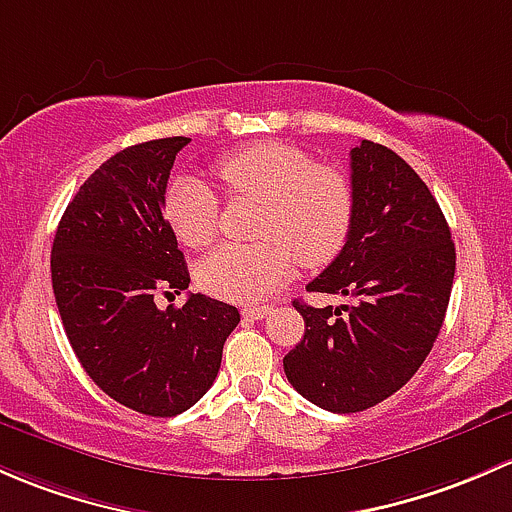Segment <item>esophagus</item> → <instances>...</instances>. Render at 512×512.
<instances>
[{
	"label": "esophagus",
	"instance_id": "esophagus-1",
	"mask_svg": "<svg viewBox=\"0 0 512 512\" xmlns=\"http://www.w3.org/2000/svg\"><path fill=\"white\" fill-rule=\"evenodd\" d=\"M271 305H244V308H241V313H244V318H249V320H261V318H266L268 313H271Z\"/></svg>",
	"mask_w": 512,
	"mask_h": 512
}]
</instances>
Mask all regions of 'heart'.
I'll use <instances>...</instances> for the list:
<instances>
[{
    "instance_id": "1",
    "label": "heart",
    "mask_w": 512,
    "mask_h": 512,
    "mask_svg": "<svg viewBox=\"0 0 512 512\" xmlns=\"http://www.w3.org/2000/svg\"><path fill=\"white\" fill-rule=\"evenodd\" d=\"M217 175L236 199L261 204L258 244L219 246L199 263V283L226 300H258L288 281L298 258L320 266L345 246L355 214L350 177L333 165H315L308 152L283 142H258L221 157ZM165 214L179 239L207 249L219 236L221 204L197 177H177Z\"/></svg>"
}]
</instances>
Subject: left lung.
Here are the masks:
<instances>
[{"mask_svg": "<svg viewBox=\"0 0 512 512\" xmlns=\"http://www.w3.org/2000/svg\"><path fill=\"white\" fill-rule=\"evenodd\" d=\"M350 170V234L308 291L352 295L355 305L293 300L305 335L283 357L295 392L337 414L365 412L414 377L444 325L456 273L444 212L397 152L362 140Z\"/></svg>", "mask_w": 512, "mask_h": 512, "instance_id": "1", "label": "left lung"}]
</instances>
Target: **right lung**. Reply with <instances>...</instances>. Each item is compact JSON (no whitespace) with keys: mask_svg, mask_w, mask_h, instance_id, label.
<instances>
[{"mask_svg":"<svg viewBox=\"0 0 512 512\" xmlns=\"http://www.w3.org/2000/svg\"><path fill=\"white\" fill-rule=\"evenodd\" d=\"M189 138L115 152L68 202L51 249V283L68 342L88 377L123 407L177 416L207 394L234 305L189 293L182 308L157 295L189 288V271L162 214L177 152Z\"/></svg>","mask_w":512,"mask_h":512,"instance_id":"1","label":"right lung"}]
</instances>
